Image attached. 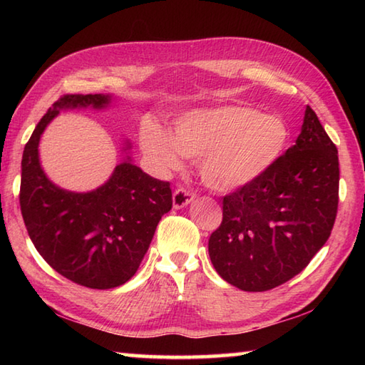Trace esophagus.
<instances>
[{
  "label": "esophagus",
  "mask_w": 365,
  "mask_h": 365,
  "mask_svg": "<svg viewBox=\"0 0 365 365\" xmlns=\"http://www.w3.org/2000/svg\"><path fill=\"white\" fill-rule=\"evenodd\" d=\"M192 200H195V195L192 192L183 190V188H178L174 191L173 195V205L175 210H180V208L187 207L188 204H191Z\"/></svg>",
  "instance_id": "34e87169"
}]
</instances>
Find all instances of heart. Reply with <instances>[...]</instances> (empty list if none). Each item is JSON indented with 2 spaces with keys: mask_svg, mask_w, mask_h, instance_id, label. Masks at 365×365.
<instances>
[{
  "mask_svg": "<svg viewBox=\"0 0 365 365\" xmlns=\"http://www.w3.org/2000/svg\"><path fill=\"white\" fill-rule=\"evenodd\" d=\"M282 118L251 106L226 105L195 110L174 123L173 136L160 125L141 131V147L155 166H182V153L200 160L199 174L208 188L232 192L250 187L281 158L289 141Z\"/></svg>",
  "mask_w": 365,
  "mask_h": 365,
  "instance_id": "obj_1",
  "label": "heart"
}]
</instances>
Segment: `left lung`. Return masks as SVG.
<instances>
[{
    "label": "left lung",
    "instance_id": "8db88e82",
    "mask_svg": "<svg viewBox=\"0 0 365 365\" xmlns=\"http://www.w3.org/2000/svg\"><path fill=\"white\" fill-rule=\"evenodd\" d=\"M337 204V149L306 106L297 144L257 182L224 197L222 222L208 240L215 269L245 292L290 281L327 243Z\"/></svg>",
    "mask_w": 365,
    "mask_h": 365
}]
</instances>
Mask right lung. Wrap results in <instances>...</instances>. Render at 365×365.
Here are the masks:
<instances>
[{"label": "right lung", "mask_w": 365, "mask_h": 365, "mask_svg": "<svg viewBox=\"0 0 365 365\" xmlns=\"http://www.w3.org/2000/svg\"><path fill=\"white\" fill-rule=\"evenodd\" d=\"M111 94L64 96L53 103L23 150L20 208L31 242L59 274L89 289H114L133 277L161 216L173 208L169 183L138 168L131 144L110 178L86 192L68 191L46 177L38 143L61 111L106 110Z\"/></svg>", "instance_id": "1"}]
</instances>
